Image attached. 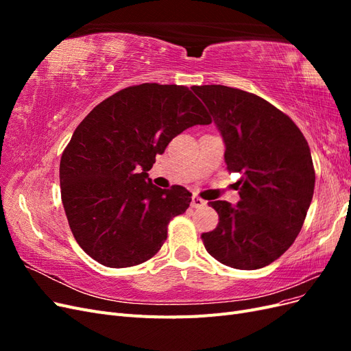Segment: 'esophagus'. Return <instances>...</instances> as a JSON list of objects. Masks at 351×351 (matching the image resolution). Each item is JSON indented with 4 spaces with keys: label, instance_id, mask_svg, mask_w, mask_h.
<instances>
[{
    "label": "esophagus",
    "instance_id": "1",
    "mask_svg": "<svg viewBox=\"0 0 351 351\" xmlns=\"http://www.w3.org/2000/svg\"><path fill=\"white\" fill-rule=\"evenodd\" d=\"M192 206L196 208V209L205 208V206H206V200H204V199L199 197V196H193V197H192Z\"/></svg>",
    "mask_w": 351,
    "mask_h": 351
}]
</instances>
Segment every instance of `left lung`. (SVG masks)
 I'll return each mask as SVG.
<instances>
[{"instance_id":"left-lung-1","label":"left lung","mask_w":351,"mask_h":351,"mask_svg":"<svg viewBox=\"0 0 351 351\" xmlns=\"http://www.w3.org/2000/svg\"><path fill=\"white\" fill-rule=\"evenodd\" d=\"M192 89L214 117L227 169L241 174L237 205L209 202L219 222L202 234L205 249L231 268L267 267L294 243L311 206L309 145L289 115L258 95L222 84Z\"/></svg>"}]
</instances>
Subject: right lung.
Wrapping results in <instances>:
<instances>
[{
    "instance_id": "obj_1",
    "label": "right lung",
    "mask_w": 351,
    "mask_h": 351,
    "mask_svg": "<svg viewBox=\"0 0 351 351\" xmlns=\"http://www.w3.org/2000/svg\"><path fill=\"white\" fill-rule=\"evenodd\" d=\"M210 117L189 88L142 83L97 105L60 162L61 199L79 246L108 268L146 262L167 240L192 193L159 189L147 171L173 137Z\"/></svg>"
}]
</instances>
